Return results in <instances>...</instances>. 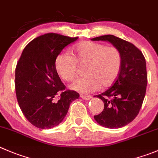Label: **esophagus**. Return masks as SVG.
<instances>
[{
  "label": "esophagus",
  "instance_id": "esophagus-1",
  "mask_svg": "<svg viewBox=\"0 0 158 158\" xmlns=\"http://www.w3.org/2000/svg\"><path fill=\"white\" fill-rule=\"evenodd\" d=\"M80 97L82 98V99H86V100H88V99H91L92 96H85V95H80Z\"/></svg>",
  "mask_w": 158,
  "mask_h": 158
}]
</instances>
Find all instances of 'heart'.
<instances>
[{
    "label": "heart",
    "mask_w": 158,
    "mask_h": 158,
    "mask_svg": "<svg viewBox=\"0 0 158 158\" xmlns=\"http://www.w3.org/2000/svg\"><path fill=\"white\" fill-rule=\"evenodd\" d=\"M73 56L67 52L58 55L55 67L58 74L65 81H72L77 74V64H86L83 77L72 83V89L81 93H90L99 85L107 87L117 79L122 65V55L113 46L106 47L96 42H87L73 48Z\"/></svg>",
    "instance_id": "b5f03b06"
}]
</instances>
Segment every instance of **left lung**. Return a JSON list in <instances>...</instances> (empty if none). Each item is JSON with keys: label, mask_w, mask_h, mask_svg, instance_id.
Wrapping results in <instances>:
<instances>
[{"label": "left lung", "mask_w": 158, "mask_h": 158, "mask_svg": "<svg viewBox=\"0 0 158 158\" xmlns=\"http://www.w3.org/2000/svg\"><path fill=\"white\" fill-rule=\"evenodd\" d=\"M91 40L110 42L121 52V69L116 80L106 91L95 96L102 99L104 109L94 119L104 127H123L135 119L144 99L148 84L145 58L135 45L114 35Z\"/></svg>", "instance_id": "8db88e82"}]
</instances>
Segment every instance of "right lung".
<instances>
[{"label": "right lung", "mask_w": 158, "mask_h": 158, "mask_svg": "<svg viewBox=\"0 0 158 158\" xmlns=\"http://www.w3.org/2000/svg\"><path fill=\"white\" fill-rule=\"evenodd\" d=\"M78 38L48 33L33 39L23 50L15 69L17 99L26 119L36 127L58 126L71 102L79 98L76 91L65 90L55 67L58 55Z\"/></svg>", "instance_id": "add662e5"}]
</instances>
